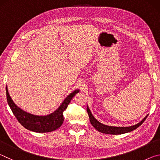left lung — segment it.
<instances>
[{
    "label": "left lung",
    "mask_w": 160,
    "mask_h": 160,
    "mask_svg": "<svg viewBox=\"0 0 160 160\" xmlns=\"http://www.w3.org/2000/svg\"><path fill=\"white\" fill-rule=\"evenodd\" d=\"M87 112L88 113L90 123L92 125L94 126V128L97 129L99 132H102V133L111 134V135H120V134L126 133V132L132 131L133 130L138 128V127L141 125L143 122H144L146 118L148 117V115H147L141 121H140V122L135 124L134 126H128V127H120V126L117 127V126H111L104 125V124L100 123L99 121H97V119L94 117L90 109H89L88 106H87Z\"/></svg>",
    "instance_id": "8db88e82"
}]
</instances>
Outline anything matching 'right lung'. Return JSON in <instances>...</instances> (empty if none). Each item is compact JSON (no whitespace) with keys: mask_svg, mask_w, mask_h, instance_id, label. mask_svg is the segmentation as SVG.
<instances>
[{"mask_svg":"<svg viewBox=\"0 0 160 160\" xmlns=\"http://www.w3.org/2000/svg\"><path fill=\"white\" fill-rule=\"evenodd\" d=\"M79 90H75L69 94L57 109L50 114L45 116L34 115L20 109L16 105L10 97L6 86L7 101L10 109L18 121L22 126L31 131L37 132H51L58 129L63 123V113L66 109L68 105L75 94L79 92Z\"/></svg>","mask_w":160,"mask_h":160,"instance_id":"right-lung-1","label":"right lung"}]
</instances>
